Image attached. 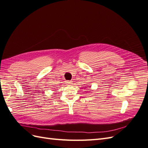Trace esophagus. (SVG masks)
Wrapping results in <instances>:
<instances>
[{"label":"esophagus","instance_id":"esophagus-1","mask_svg":"<svg viewBox=\"0 0 148 148\" xmlns=\"http://www.w3.org/2000/svg\"><path fill=\"white\" fill-rule=\"evenodd\" d=\"M71 84H72V81H69V80L66 81V84H68V85H71Z\"/></svg>","mask_w":148,"mask_h":148}]
</instances>
